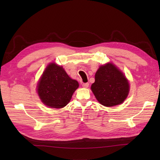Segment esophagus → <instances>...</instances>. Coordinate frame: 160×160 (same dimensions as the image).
<instances>
[{
  "mask_svg": "<svg viewBox=\"0 0 160 160\" xmlns=\"http://www.w3.org/2000/svg\"><path fill=\"white\" fill-rule=\"evenodd\" d=\"M89 85V84L88 83H85L82 84V86H83V88H88Z\"/></svg>",
  "mask_w": 160,
  "mask_h": 160,
  "instance_id": "obj_1",
  "label": "esophagus"
}]
</instances>
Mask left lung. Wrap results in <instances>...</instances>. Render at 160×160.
I'll list each match as a JSON object with an SVG mask.
<instances>
[{
  "mask_svg": "<svg viewBox=\"0 0 160 160\" xmlns=\"http://www.w3.org/2000/svg\"><path fill=\"white\" fill-rule=\"evenodd\" d=\"M91 89L101 105L113 107L122 104L127 98L129 84L123 72L108 62L100 66L97 71Z\"/></svg>",
  "mask_w": 160,
  "mask_h": 160,
  "instance_id": "left-lung-1",
  "label": "left lung"
}]
</instances>
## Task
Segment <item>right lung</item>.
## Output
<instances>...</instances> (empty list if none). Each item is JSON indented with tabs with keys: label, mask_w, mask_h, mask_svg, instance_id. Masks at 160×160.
<instances>
[{
	"label": "right lung",
	"mask_w": 160,
	"mask_h": 160,
	"mask_svg": "<svg viewBox=\"0 0 160 160\" xmlns=\"http://www.w3.org/2000/svg\"><path fill=\"white\" fill-rule=\"evenodd\" d=\"M79 88L61 66L51 62L48 65L37 84V93L47 107L60 109L69 103L75 91Z\"/></svg>",
	"instance_id": "right-lung-1"
}]
</instances>
